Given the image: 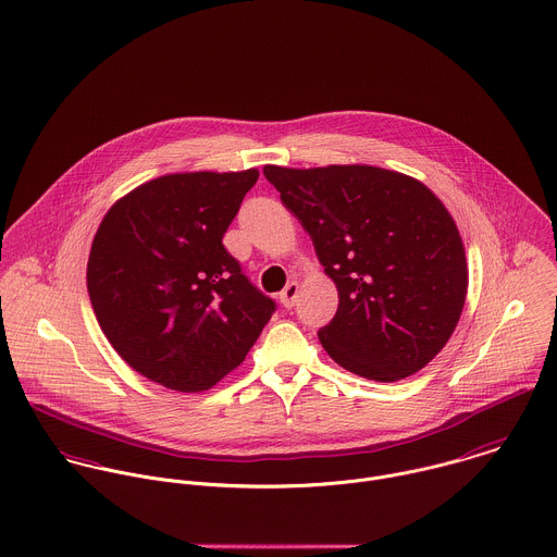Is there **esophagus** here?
Segmentation results:
<instances>
[{"instance_id": "obj_1", "label": "esophagus", "mask_w": 557, "mask_h": 557, "mask_svg": "<svg viewBox=\"0 0 557 557\" xmlns=\"http://www.w3.org/2000/svg\"><path fill=\"white\" fill-rule=\"evenodd\" d=\"M296 298H298V283L292 281V283L281 292L278 300H281V305H283L285 309H292V307L296 305Z\"/></svg>"}]
</instances>
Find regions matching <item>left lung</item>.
<instances>
[{
	"instance_id": "1",
	"label": "left lung",
	"mask_w": 557,
	"mask_h": 557,
	"mask_svg": "<svg viewBox=\"0 0 557 557\" xmlns=\"http://www.w3.org/2000/svg\"><path fill=\"white\" fill-rule=\"evenodd\" d=\"M263 175L337 285V313L318 331L329 357L375 382L425 368L449 342L469 285L462 237L434 191L366 164Z\"/></svg>"
}]
</instances>
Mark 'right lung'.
I'll return each instance as SVG.
<instances>
[{
    "instance_id": "obj_1",
    "label": "right lung",
    "mask_w": 557,
    "mask_h": 557,
    "mask_svg": "<svg viewBox=\"0 0 557 557\" xmlns=\"http://www.w3.org/2000/svg\"><path fill=\"white\" fill-rule=\"evenodd\" d=\"M259 171L175 173L119 198L92 239L86 285L112 348L145 377L198 393L235 370L276 305L222 237Z\"/></svg>"
}]
</instances>
